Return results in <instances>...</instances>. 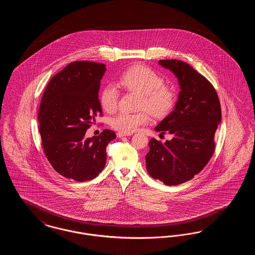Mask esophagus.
Returning <instances> with one entry per match:
<instances>
[{
	"instance_id": "1",
	"label": "esophagus",
	"mask_w": 255,
	"mask_h": 255,
	"mask_svg": "<svg viewBox=\"0 0 255 255\" xmlns=\"http://www.w3.org/2000/svg\"><path fill=\"white\" fill-rule=\"evenodd\" d=\"M131 133H122V132H119V133H117V135H118V137H123V136H128V135H130Z\"/></svg>"
}]
</instances>
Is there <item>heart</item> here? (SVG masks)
<instances>
[{
    "instance_id": "1",
    "label": "heart",
    "mask_w": 255,
    "mask_h": 255,
    "mask_svg": "<svg viewBox=\"0 0 255 255\" xmlns=\"http://www.w3.org/2000/svg\"><path fill=\"white\" fill-rule=\"evenodd\" d=\"M124 89L143 96L140 103L141 109H147L154 117L162 118L168 115L175 106L176 95L169 87L164 86L162 76L150 68L136 65L122 74L119 80ZM119 91L114 85L103 88L100 93V105L102 109L112 113L119 105ZM149 122L147 112L131 114L120 112L111 120V126L122 133H132L139 126Z\"/></svg>"
}]
</instances>
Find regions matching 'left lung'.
<instances>
[{
    "mask_svg": "<svg viewBox=\"0 0 255 255\" xmlns=\"http://www.w3.org/2000/svg\"><path fill=\"white\" fill-rule=\"evenodd\" d=\"M158 64L175 74L181 91L174 110L155 128L173 137L164 143L150 139L146 169L155 180L177 185L193 179L212 157L221 105L214 87L187 63L168 59Z\"/></svg>",
    "mask_w": 255,
    "mask_h": 255,
    "instance_id": "obj_1",
    "label": "left lung"
}]
</instances>
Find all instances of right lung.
I'll return each mask as SVG.
<instances>
[{"label":"right lung","instance_id":"1","mask_svg":"<svg viewBox=\"0 0 255 255\" xmlns=\"http://www.w3.org/2000/svg\"><path fill=\"white\" fill-rule=\"evenodd\" d=\"M104 64L75 61L51 77L42 97L39 132L44 153L53 169L68 179H95L106 164V147L117 137L103 130L86 138L87 129L102 115L98 99Z\"/></svg>","mask_w":255,"mask_h":255}]
</instances>
